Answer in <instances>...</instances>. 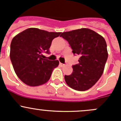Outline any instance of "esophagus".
Returning <instances> with one entry per match:
<instances>
[{
	"label": "esophagus",
	"instance_id": "1",
	"mask_svg": "<svg viewBox=\"0 0 121 121\" xmlns=\"http://www.w3.org/2000/svg\"><path fill=\"white\" fill-rule=\"evenodd\" d=\"M59 65L60 66H61V67H62V66H65V64H62V63H60V62L59 63Z\"/></svg>",
	"mask_w": 121,
	"mask_h": 121
}]
</instances>
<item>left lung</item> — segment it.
<instances>
[{"label": "left lung", "mask_w": 121, "mask_h": 121, "mask_svg": "<svg viewBox=\"0 0 121 121\" xmlns=\"http://www.w3.org/2000/svg\"><path fill=\"white\" fill-rule=\"evenodd\" d=\"M68 42L79 63L72 65L73 72L65 75L66 84L78 91L93 87L102 76L108 59L107 44L102 35L88 28L64 32L60 35Z\"/></svg>", "instance_id": "8db88e82"}]
</instances>
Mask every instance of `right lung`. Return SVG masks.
Segmentation results:
<instances>
[{"mask_svg":"<svg viewBox=\"0 0 121 121\" xmlns=\"http://www.w3.org/2000/svg\"><path fill=\"white\" fill-rule=\"evenodd\" d=\"M60 33L30 28L13 38L10 58L16 74L25 84L40 86L50 79L59 62L43 59L42 53H50L52 40Z\"/></svg>","mask_w":121,"mask_h":121,"instance_id":"1","label":"right lung"}]
</instances>
